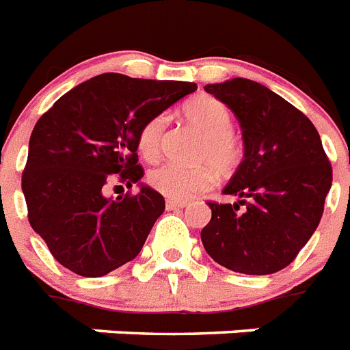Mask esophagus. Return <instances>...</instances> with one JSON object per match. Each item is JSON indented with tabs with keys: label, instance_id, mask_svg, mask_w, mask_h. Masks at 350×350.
<instances>
[{
	"label": "esophagus",
	"instance_id": "1",
	"mask_svg": "<svg viewBox=\"0 0 350 350\" xmlns=\"http://www.w3.org/2000/svg\"><path fill=\"white\" fill-rule=\"evenodd\" d=\"M188 206L186 200H173V198H167L166 200V208L167 209H183Z\"/></svg>",
	"mask_w": 350,
	"mask_h": 350
}]
</instances>
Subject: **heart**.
Instances as JSON below:
<instances>
[{"label":"heart","instance_id":"heart-1","mask_svg":"<svg viewBox=\"0 0 350 350\" xmlns=\"http://www.w3.org/2000/svg\"><path fill=\"white\" fill-rule=\"evenodd\" d=\"M183 113L204 133V141L198 148V161L209 162L219 175H229L242 161L244 144L231 130L233 117L228 106L211 96H197L184 103ZM166 124L167 119L162 113L150 117L142 124L137 137V146L148 161L157 157L161 152ZM211 166H180L166 162L148 173V183L164 197L184 200L213 184L215 173Z\"/></svg>","mask_w":350,"mask_h":350}]
</instances>
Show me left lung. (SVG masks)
I'll return each instance as SVG.
<instances>
[{"label": "left lung", "mask_w": 350, "mask_h": 350, "mask_svg": "<svg viewBox=\"0 0 350 350\" xmlns=\"http://www.w3.org/2000/svg\"><path fill=\"white\" fill-rule=\"evenodd\" d=\"M204 90L233 110L245 144L244 161L224 188L240 200H209L204 250L234 273H276L317 231L332 184L331 162L314 124L264 85L234 77Z\"/></svg>", "instance_id": "8db88e82"}]
</instances>
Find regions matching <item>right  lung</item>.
Segmentation results:
<instances>
[{
	"mask_svg": "<svg viewBox=\"0 0 350 350\" xmlns=\"http://www.w3.org/2000/svg\"><path fill=\"white\" fill-rule=\"evenodd\" d=\"M197 90L184 81L100 74L39 117L21 175L29 222L50 253L75 275H108L133 260L164 211V197L142 186L116 200L113 183L144 177L137 155L142 124Z\"/></svg>",
	"mask_w": 350,
	"mask_h": 350,
	"instance_id": "1",
	"label": "right lung"
}]
</instances>
